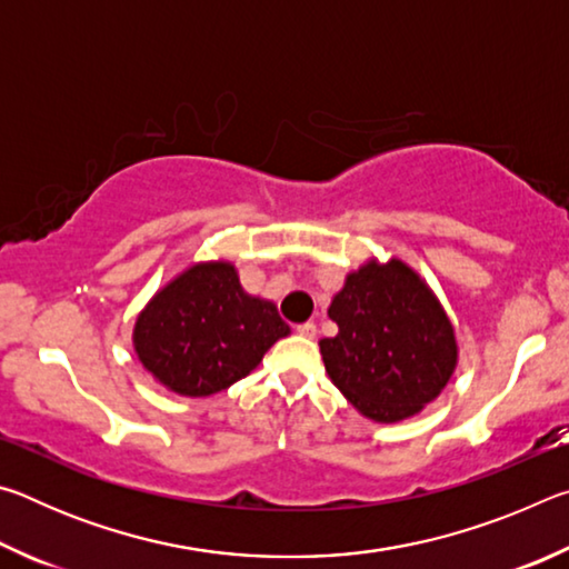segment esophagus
<instances>
[{
  "label": "esophagus",
  "instance_id": "1",
  "mask_svg": "<svg viewBox=\"0 0 569 569\" xmlns=\"http://www.w3.org/2000/svg\"><path fill=\"white\" fill-rule=\"evenodd\" d=\"M296 331L301 333V336H306V339H313V336H316V323H313V321L298 323V326H296Z\"/></svg>",
  "mask_w": 569,
  "mask_h": 569
}]
</instances>
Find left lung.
I'll return each mask as SVG.
<instances>
[{
    "label": "left lung",
    "mask_w": 569,
    "mask_h": 569,
    "mask_svg": "<svg viewBox=\"0 0 569 569\" xmlns=\"http://www.w3.org/2000/svg\"><path fill=\"white\" fill-rule=\"evenodd\" d=\"M329 316L339 333L319 343L326 371L363 417H413L455 373V329L427 283L397 258L349 273Z\"/></svg>",
    "instance_id": "obj_1"
}]
</instances>
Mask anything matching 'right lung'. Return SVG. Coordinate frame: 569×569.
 Returning <instances> with one entry per match:
<instances>
[{
  "label": "right lung",
  "instance_id": "obj_1",
  "mask_svg": "<svg viewBox=\"0 0 569 569\" xmlns=\"http://www.w3.org/2000/svg\"><path fill=\"white\" fill-rule=\"evenodd\" d=\"M288 336L278 308L248 296L230 263H198L152 298L134 323V351L162 387L210 397L248 377Z\"/></svg>",
  "mask_w": 569,
  "mask_h": 569
}]
</instances>
